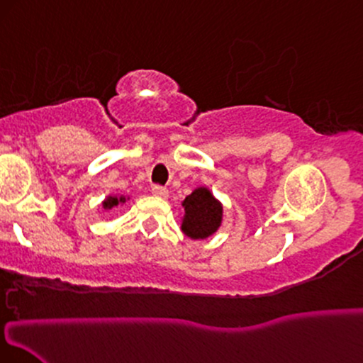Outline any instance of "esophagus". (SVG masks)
Returning a JSON list of instances; mask_svg holds the SVG:
<instances>
[{"instance_id": "obj_1", "label": "esophagus", "mask_w": 363, "mask_h": 363, "mask_svg": "<svg viewBox=\"0 0 363 363\" xmlns=\"http://www.w3.org/2000/svg\"><path fill=\"white\" fill-rule=\"evenodd\" d=\"M151 191H153L155 196H160V199H164V196L168 195V190L161 185H155L153 189H151Z\"/></svg>"}]
</instances>
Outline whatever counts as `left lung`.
<instances>
[{"instance_id":"left-lung-1","label":"left lung","mask_w":363,"mask_h":363,"mask_svg":"<svg viewBox=\"0 0 363 363\" xmlns=\"http://www.w3.org/2000/svg\"><path fill=\"white\" fill-rule=\"evenodd\" d=\"M185 217L182 230L190 239H205L212 235L222 222V205L207 189H196L183 200Z\"/></svg>"}]
</instances>
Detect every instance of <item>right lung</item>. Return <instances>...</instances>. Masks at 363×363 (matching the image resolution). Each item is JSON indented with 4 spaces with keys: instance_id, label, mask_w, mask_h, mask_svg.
Instances as JSON below:
<instances>
[{
    "instance_id": "1",
    "label": "right lung",
    "mask_w": 363,
    "mask_h": 363,
    "mask_svg": "<svg viewBox=\"0 0 363 363\" xmlns=\"http://www.w3.org/2000/svg\"><path fill=\"white\" fill-rule=\"evenodd\" d=\"M121 202H124V196H107L102 205H104V208H113Z\"/></svg>"
}]
</instances>
